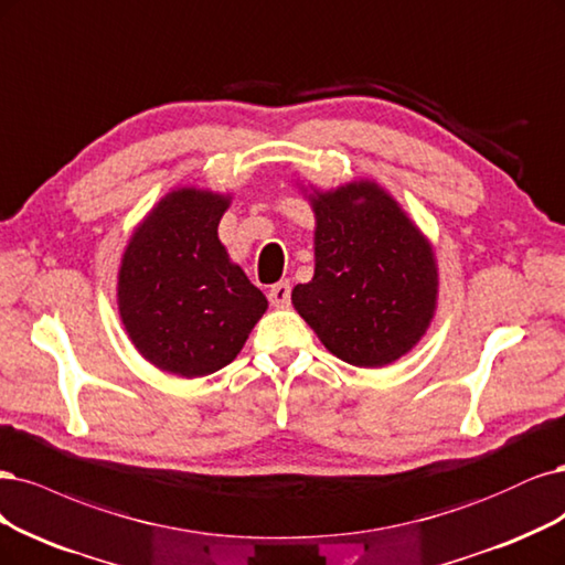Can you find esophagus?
I'll list each match as a JSON object with an SVG mask.
<instances>
[{
  "label": "esophagus",
  "mask_w": 565,
  "mask_h": 565,
  "mask_svg": "<svg viewBox=\"0 0 565 565\" xmlns=\"http://www.w3.org/2000/svg\"><path fill=\"white\" fill-rule=\"evenodd\" d=\"M291 299V285L287 280H280L276 285H270L268 289V301L274 303L276 308H287Z\"/></svg>",
  "instance_id": "esophagus-1"
}]
</instances>
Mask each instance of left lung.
I'll return each instance as SVG.
<instances>
[{
  "mask_svg": "<svg viewBox=\"0 0 565 565\" xmlns=\"http://www.w3.org/2000/svg\"><path fill=\"white\" fill-rule=\"evenodd\" d=\"M316 276L291 303L329 353L383 366L412 350L435 313L433 249L399 205L372 182L313 199Z\"/></svg>",
  "mask_w": 565,
  "mask_h": 565,
  "instance_id": "left-lung-1",
  "label": "left lung"
}]
</instances>
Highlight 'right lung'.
Masks as SVG:
<instances>
[{"mask_svg":"<svg viewBox=\"0 0 565 565\" xmlns=\"http://www.w3.org/2000/svg\"><path fill=\"white\" fill-rule=\"evenodd\" d=\"M228 201L172 191L135 231L119 274V310L135 348L163 372L196 379L241 353L268 306L217 238Z\"/></svg>","mask_w":565,"mask_h":565,"instance_id":"1","label":"right lung"}]
</instances>
